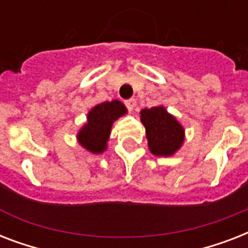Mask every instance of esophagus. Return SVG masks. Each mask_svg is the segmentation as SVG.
<instances>
[{
    "label": "esophagus",
    "instance_id": "obj_1",
    "mask_svg": "<svg viewBox=\"0 0 248 248\" xmlns=\"http://www.w3.org/2000/svg\"><path fill=\"white\" fill-rule=\"evenodd\" d=\"M124 105L127 107V109L132 110V109L136 107V100H135V99H128V100L124 101Z\"/></svg>",
    "mask_w": 248,
    "mask_h": 248
}]
</instances>
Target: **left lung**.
<instances>
[{"instance_id":"left-lung-1","label":"left lung","mask_w":248,"mask_h":248,"mask_svg":"<svg viewBox=\"0 0 248 248\" xmlns=\"http://www.w3.org/2000/svg\"><path fill=\"white\" fill-rule=\"evenodd\" d=\"M147 134L148 147L155 155H175L184 141V128L163 107H153L140 112Z\"/></svg>"}]
</instances>
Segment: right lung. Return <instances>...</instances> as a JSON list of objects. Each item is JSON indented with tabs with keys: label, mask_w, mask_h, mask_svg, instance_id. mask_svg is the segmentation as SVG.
Here are the masks:
<instances>
[{
	"label": "right lung",
	"mask_w": 248,
	"mask_h": 248,
	"mask_svg": "<svg viewBox=\"0 0 248 248\" xmlns=\"http://www.w3.org/2000/svg\"><path fill=\"white\" fill-rule=\"evenodd\" d=\"M126 113V107L118 100L95 105L87 114V122L77 135L78 143L93 155L103 153L107 149L113 122Z\"/></svg>",
	"instance_id": "right-lung-1"
}]
</instances>
